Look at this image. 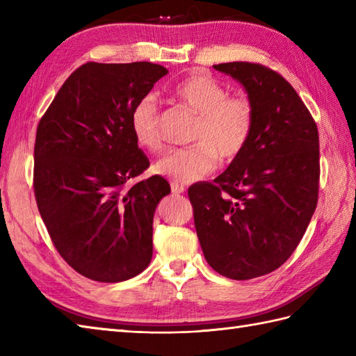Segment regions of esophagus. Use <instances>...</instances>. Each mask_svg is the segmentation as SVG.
<instances>
[{
    "instance_id": "34e87169",
    "label": "esophagus",
    "mask_w": 356,
    "mask_h": 356,
    "mask_svg": "<svg viewBox=\"0 0 356 356\" xmlns=\"http://www.w3.org/2000/svg\"><path fill=\"white\" fill-rule=\"evenodd\" d=\"M171 191L172 194H182L185 191V188L184 185H180L177 182H171Z\"/></svg>"
}]
</instances>
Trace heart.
Returning <instances> with one entry per match:
<instances>
[{
    "mask_svg": "<svg viewBox=\"0 0 356 356\" xmlns=\"http://www.w3.org/2000/svg\"><path fill=\"white\" fill-rule=\"evenodd\" d=\"M171 95L182 107L197 115L193 128V147L172 149L154 166L156 172L172 182H195L213 172L218 162H232L243 153L254 127V105L246 96L228 95L226 88L203 72L186 74ZM136 143L149 153L161 151V107L156 96L136 102L130 115Z\"/></svg>",
    "mask_w": 356,
    "mask_h": 356,
    "instance_id": "b5f03b06",
    "label": "heart"
}]
</instances>
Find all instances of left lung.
I'll list each match as a JSON object with an SVG mask.
<instances>
[{
    "label": "left lung",
    "mask_w": 356,
    "mask_h": 356,
    "mask_svg": "<svg viewBox=\"0 0 356 356\" xmlns=\"http://www.w3.org/2000/svg\"><path fill=\"white\" fill-rule=\"evenodd\" d=\"M214 69L245 87L254 127L243 153L214 182L188 190L208 264L251 280L278 269L303 238L318 202V128L282 74L261 64Z\"/></svg>",
    "instance_id": "8db88e82"
}]
</instances>
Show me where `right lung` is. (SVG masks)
<instances>
[{
	"instance_id": "right-lung-1",
	"label": "right lung",
	"mask_w": 356,
	"mask_h": 356,
	"mask_svg": "<svg viewBox=\"0 0 356 356\" xmlns=\"http://www.w3.org/2000/svg\"><path fill=\"white\" fill-rule=\"evenodd\" d=\"M168 73L153 63H87L59 88L36 128L33 190L53 245L90 280L118 283L153 257V217L171 193L149 166L131 110Z\"/></svg>"
}]
</instances>
